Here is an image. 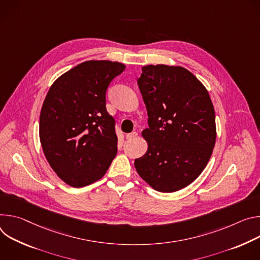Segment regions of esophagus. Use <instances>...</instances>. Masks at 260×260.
<instances>
[{
    "mask_svg": "<svg viewBox=\"0 0 260 260\" xmlns=\"http://www.w3.org/2000/svg\"><path fill=\"white\" fill-rule=\"evenodd\" d=\"M136 136H137V132H135V131L126 134V138H127V139H133V138H135Z\"/></svg>",
    "mask_w": 260,
    "mask_h": 260,
    "instance_id": "obj_1",
    "label": "esophagus"
}]
</instances>
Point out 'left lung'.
Instances as JSON below:
<instances>
[{"label":"left lung","mask_w":260,"mask_h":260,"mask_svg":"<svg viewBox=\"0 0 260 260\" xmlns=\"http://www.w3.org/2000/svg\"><path fill=\"white\" fill-rule=\"evenodd\" d=\"M137 84L149 128L141 132L148 150L135 159V169L156 191H179L199 177L212 156L217 132L211 97L181 66H143Z\"/></svg>","instance_id":"8db88e82"}]
</instances>
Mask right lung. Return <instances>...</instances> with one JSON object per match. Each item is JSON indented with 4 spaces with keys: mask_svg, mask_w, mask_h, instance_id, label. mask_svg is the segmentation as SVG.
<instances>
[{
    "mask_svg": "<svg viewBox=\"0 0 260 260\" xmlns=\"http://www.w3.org/2000/svg\"><path fill=\"white\" fill-rule=\"evenodd\" d=\"M125 68L119 62L86 61L57 77L47 92L40 112L41 147L56 176L73 188L100 180L117 155L105 95Z\"/></svg>",
    "mask_w": 260,
    "mask_h": 260,
    "instance_id": "obj_1",
    "label": "right lung"
}]
</instances>
